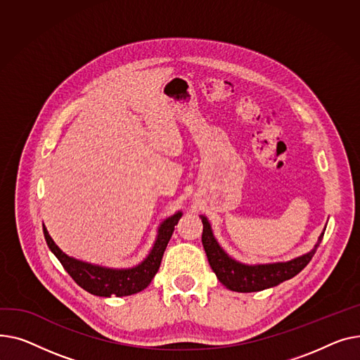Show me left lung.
<instances>
[{
  "mask_svg": "<svg viewBox=\"0 0 360 360\" xmlns=\"http://www.w3.org/2000/svg\"><path fill=\"white\" fill-rule=\"evenodd\" d=\"M203 224V234L202 244L207 256V262L212 267L214 273L219 282L234 292H259L279 283L292 279L311 262L312 256L319 248L324 231L319 237V241L315 243L314 248L305 255L295 257L289 262H276V263H266V264H245L236 259H232L228 252L219 245L217 241L212 226L205 215H200Z\"/></svg>",
  "mask_w": 360,
  "mask_h": 360,
  "instance_id": "1",
  "label": "left lung"
}]
</instances>
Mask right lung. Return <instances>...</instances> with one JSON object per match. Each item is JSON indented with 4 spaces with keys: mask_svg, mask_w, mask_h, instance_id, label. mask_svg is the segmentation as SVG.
<instances>
[{
    "mask_svg": "<svg viewBox=\"0 0 360 360\" xmlns=\"http://www.w3.org/2000/svg\"><path fill=\"white\" fill-rule=\"evenodd\" d=\"M181 215L183 212L179 210L174 215L165 218L158 226L157 238L153 248L148 252V256L139 264L128 269L105 267L74 259L65 255L55 244L45 225L44 234L49 250L60 262L63 269L68 271L70 276L77 282V285L81 286L84 290L104 298H110L113 295L115 297H128V295L143 290L154 279L160 269L165 247L168 241H170L174 232V226L177 225Z\"/></svg>",
    "mask_w": 360,
    "mask_h": 360,
    "instance_id": "right-lung-1",
    "label": "right lung"
}]
</instances>
